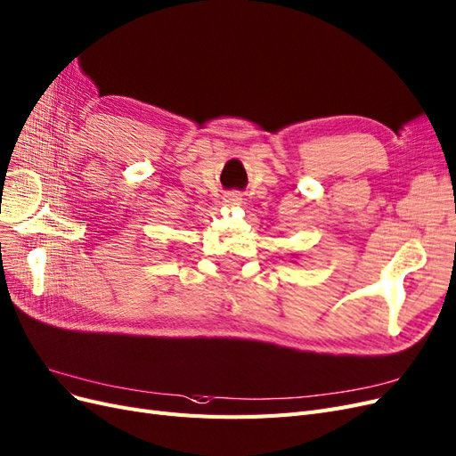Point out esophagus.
<instances>
[{
	"label": "esophagus",
	"instance_id": "obj_1",
	"mask_svg": "<svg viewBox=\"0 0 456 456\" xmlns=\"http://www.w3.org/2000/svg\"><path fill=\"white\" fill-rule=\"evenodd\" d=\"M223 200H224V206H228V208H238V206H241V201H243L241 194H238V192H230Z\"/></svg>",
	"mask_w": 456,
	"mask_h": 456
}]
</instances>
